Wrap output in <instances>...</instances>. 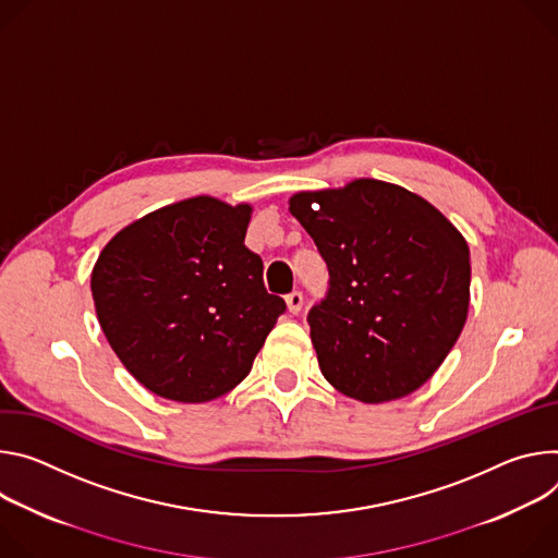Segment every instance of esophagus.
<instances>
[{
    "mask_svg": "<svg viewBox=\"0 0 558 558\" xmlns=\"http://www.w3.org/2000/svg\"><path fill=\"white\" fill-rule=\"evenodd\" d=\"M286 303H288V311L292 315H296L301 311V305H303V294L299 290H292L290 294H286Z\"/></svg>",
    "mask_w": 558,
    "mask_h": 558,
    "instance_id": "esophagus-1",
    "label": "esophagus"
}]
</instances>
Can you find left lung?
Segmentation results:
<instances>
[{
  "mask_svg": "<svg viewBox=\"0 0 558 558\" xmlns=\"http://www.w3.org/2000/svg\"><path fill=\"white\" fill-rule=\"evenodd\" d=\"M290 213L328 266V292L307 313L324 377L381 403L437 373L470 303L461 232L418 195L377 179L299 193Z\"/></svg>",
  "mask_w": 558,
  "mask_h": 558,
  "instance_id": "8db88e82",
  "label": "left lung"
}]
</instances>
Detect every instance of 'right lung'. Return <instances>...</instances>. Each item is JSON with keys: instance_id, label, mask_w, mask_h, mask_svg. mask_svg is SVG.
Instances as JSON below:
<instances>
[{"instance_id": "right-lung-1", "label": "right lung", "mask_w": 558, "mask_h": 558, "mask_svg": "<svg viewBox=\"0 0 558 558\" xmlns=\"http://www.w3.org/2000/svg\"><path fill=\"white\" fill-rule=\"evenodd\" d=\"M251 206L193 197L117 232L90 279L99 326L129 373L181 403L213 401L251 373L286 301L243 243Z\"/></svg>"}]
</instances>
